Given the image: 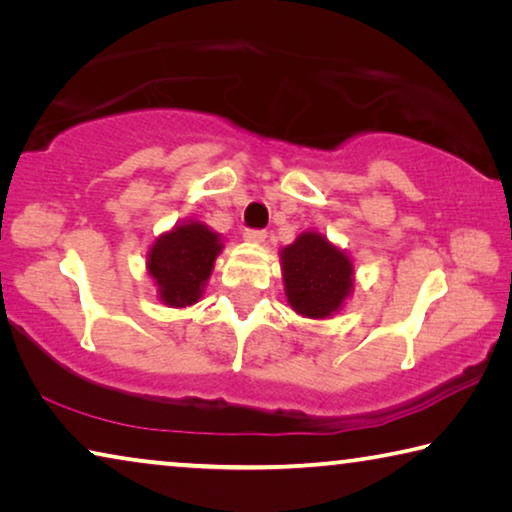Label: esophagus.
<instances>
[{
    "instance_id": "1",
    "label": "esophagus",
    "mask_w": 512,
    "mask_h": 512,
    "mask_svg": "<svg viewBox=\"0 0 512 512\" xmlns=\"http://www.w3.org/2000/svg\"><path fill=\"white\" fill-rule=\"evenodd\" d=\"M243 239L250 243H262L266 239V232L264 230H246L243 232Z\"/></svg>"
}]
</instances>
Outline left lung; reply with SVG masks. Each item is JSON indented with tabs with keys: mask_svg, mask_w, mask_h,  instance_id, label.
Masks as SVG:
<instances>
[{
	"mask_svg": "<svg viewBox=\"0 0 512 512\" xmlns=\"http://www.w3.org/2000/svg\"><path fill=\"white\" fill-rule=\"evenodd\" d=\"M285 294L294 312L328 319L353 291V262L319 232H303L280 253Z\"/></svg>",
	"mask_w": 512,
	"mask_h": 512,
	"instance_id": "8db88e82",
	"label": "left lung"
}]
</instances>
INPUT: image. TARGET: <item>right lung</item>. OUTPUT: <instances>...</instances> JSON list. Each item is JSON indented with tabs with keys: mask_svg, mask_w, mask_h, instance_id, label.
I'll return each instance as SVG.
<instances>
[{
	"mask_svg": "<svg viewBox=\"0 0 512 512\" xmlns=\"http://www.w3.org/2000/svg\"><path fill=\"white\" fill-rule=\"evenodd\" d=\"M223 250L221 237L205 223L186 221L154 239L148 253V273L168 307L198 303L214 262Z\"/></svg>",
	"mask_w": 512,
	"mask_h": 512,
	"instance_id": "add662e5",
	"label": "right lung"
}]
</instances>
